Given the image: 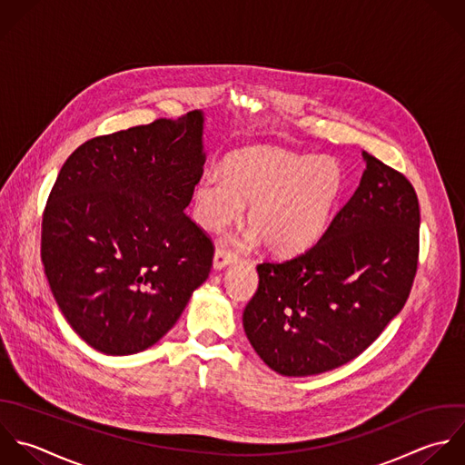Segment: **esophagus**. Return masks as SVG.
Segmentation results:
<instances>
[{
  "label": "esophagus",
  "instance_id": "34e87169",
  "mask_svg": "<svg viewBox=\"0 0 465 465\" xmlns=\"http://www.w3.org/2000/svg\"><path fill=\"white\" fill-rule=\"evenodd\" d=\"M237 255L235 253H228L223 250H217L213 255V270H224L228 264L235 262Z\"/></svg>",
  "mask_w": 465,
  "mask_h": 465
}]
</instances>
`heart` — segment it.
Returning <instances> with one entry per match:
<instances>
[{
    "label": "heart",
    "instance_id": "1",
    "mask_svg": "<svg viewBox=\"0 0 465 465\" xmlns=\"http://www.w3.org/2000/svg\"><path fill=\"white\" fill-rule=\"evenodd\" d=\"M344 186L341 164L279 148L232 153L221 173H204L193 188V217L210 230L237 223L248 210L253 228L246 241L262 239L268 252L293 255L310 248L328 228Z\"/></svg>",
    "mask_w": 465,
    "mask_h": 465
}]
</instances>
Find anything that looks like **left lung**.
Here are the masks:
<instances>
[{
    "mask_svg": "<svg viewBox=\"0 0 465 465\" xmlns=\"http://www.w3.org/2000/svg\"><path fill=\"white\" fill-rule=\"evenodd\" d=\"M351 199L308 252L257 266L242 313L257 355L284 377L359 357L404 308L417 273L420 210L411 183L362 152Z\"/></svg>",
    "mask_w": 465,
    "mask_h": 465,
    "instance_id": "obj_1",
    "label": "left lung"
}]
</instances>
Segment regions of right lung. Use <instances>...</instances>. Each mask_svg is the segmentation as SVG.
<instances>
[{"instance_id": "right-lung-1", "label": "right lung", "mask_w": 465, "mask_h": 465, "mask_svg": "<svg viewBox=\"0 0 465 465\" xmlns=\"http://www.w3.org/2000/svg\"><path fill=\"white\" fill-rule=\"evenodd\" d=\"M204 114L157 119L81 144L41 224V261L70 328L94 350L157 344L208 279L212 241L184 213L203 175Z\"/></svg>"}]
</instances>
